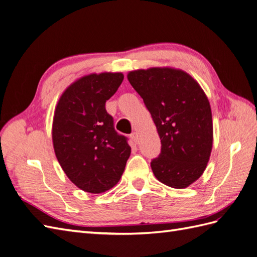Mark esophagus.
I'll return each instance as SVG.
<instances>
[{"mask_svg": "<svg viewBox=\"0 0 257 257\" xmlns=\"http://www.w3.org/2000/svg\"><path fill=\"white\" fill-rule=\"evenodd\" d=\"M131 138H132V141H133L135 144H137L138 143V135H137V133H132L131 134Z\"/></svg>", "mask_w": 257, "mask_h": 257, "instance_id": "obj_1", "label": "esophagus"}]
</instances>
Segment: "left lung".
I'll list each match as a JSON object with an SVG mask.
<instances>
[{
	"label": "left lung",
	"instance_id": "left-lung-1",
	"mask_svg": "<svg viewBox=\"0 0 257 257\" xmlns=\"http://www.w3.org/2000/svg\"><path fill=\"white\" fill-rule=\"evenodd\" d=\"M127 80L151 113L161 154L151 161L159 182L183 189L203 174L213 146L209 99L190 74L171 67L130 71Z\"/></svg>",
	"mask_w": 257,
	"mask_h": 257
}]
</instances>
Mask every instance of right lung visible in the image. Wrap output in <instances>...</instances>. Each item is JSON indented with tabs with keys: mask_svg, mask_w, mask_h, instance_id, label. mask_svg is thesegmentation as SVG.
Listing matches in <instances>:
<instances>
[{
	"mask_svg": "<svg viewBox=\"0 0 257 257\" xmlns=\"http://www.w3.org/2000/svg\"><path fill=\"white\" fill-rule=\"evenodd\" d=\"M124 79L121 72L91 73L69 85L55 108L54 151L67 177L83 191L101 193L119 182L131 147L113 127L106 101Z\"/></svg>",
	"mask_w": 257,
	"mask_h": 257,
	"instance_id": "obj_1",
	"label": "right lung"
}]
</instances>
